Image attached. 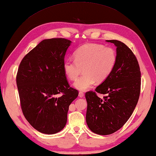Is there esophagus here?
I'll use <instances>...</instances> for the list:
<instances>
[{
    "mask_svg": "<svg viewBox=\"0 0 156 156\" xmlns=\"http://www.w3.org/2000/svg\"><path fill=\"white\" fill-rule=\"evenodd\" d=\"M78 96H79L80 98H83L84 96V92H80Z\"/></svg>",
    "mask_w": 156,
    "mask_h": 156,
    "instance_id": "1",
    "label": "esophagus"
}]
</instances>
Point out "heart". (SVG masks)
<instances>
[{
  "label": "heart",
  "instance_id": "heart-1",
  "mask_svg": "<svg viewBox=\"0 0 156 156\" xmlns=\"http://www.w3.org/2000/svg\"><path fill=\"white\" fill-rule=\"evenodd\" d=\"M74 59L67 58L63 63V70L71 80L77 79L82 71L84 74L74 83L76 88L86 91L96 81L102 83L109 77L117 60L116 52L110 47L98 44H86L74 52Z\"/></svg>",
  "mask_w": 156,
  "mask_h": 156
}]
</instances>
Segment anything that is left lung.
Masks as SVG:
<instances>
[{
	"instance_id": "8db88e82",
	"label": "left lung",
	"mask_w": 156,
	"mask_h": 156,
	"mask_svg": "<svg viewBox=\"0 0 156 156\" xmlns=\"http://www.w3.org/2000/svg\"><path fill=\"white\" fill-rule=\"evenodd\" d=\"M116 46L115 67L106 80L96 87V92L86 93V119L89 129L99 135L118 131L131 116L140 93L141 72L136 57L124 43L106 41ZM105 94L100 99L96 92Z\"/></svg>"
}]
</instances>
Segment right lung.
I'll list each match as a JSON object with an SVG mask.
<instances>
[{"instance_id":"right-lung-1","label":"right lung","mask_w":156,"mask_h":156,"mask_svg":"<svg viewBox=\"0 0 156 156\" xmlns=\"http://www.w3.org/2000/svg\"><path fill=\"white\" fill-rule=\"evenodd\" d=\"M71 43L65 38L43 40L23 58L18 70L23 113L32 127L46 134L56 133L65 127L69 106L78 96V90L68 84L63 70Z\"/></svg>"}]
</instances>
